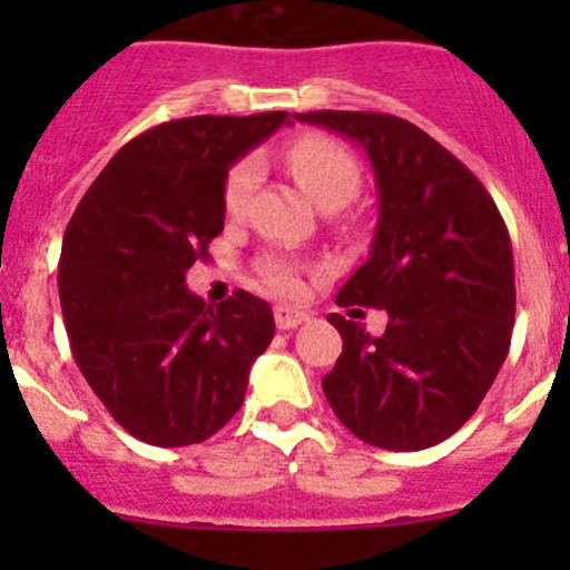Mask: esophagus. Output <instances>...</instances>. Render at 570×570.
I'll use <instances>...</instances> for the list:
<instances>
[{"mask_svg":"<svg viewBox=\"0 0 570 570\" xmlns=\"http://www.w3.org/2000/svg\"><path fill=\"white\" fill-rule=\"evenodd\" d=\"M275 325L281 327V331H292V327L303 325V322L308 320L306 312H301V308H292V306H275Z\"/></svg>","mask_w":570,"mask_h":570,"instance_id":"1","label":"esophagus"}]
</instances>
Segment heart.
<instances>
[{
  "instance_id": "1",
  "label": "heart",
  "mask_w": 570,
  "mask_h": 570,
  "mask_svg": "<svg viewBox=\"0 0 570 570\" xmlns=\"http://www.w3.org/2000/svg\"><path fill=\"white\" fill-rule=\"evenodd\" d=\"M286 168L306 189L308 198L325 212L347 206L361 187L358 159L327 137H301L292 142L286 148ZM258 178H262V163L256 157H245L234 165L226 178V189H223V206H226L228 217L243 215ZM256 273L275 292H295L301 284L297 267L284 256L258 258Z\"/></svg>"
}]
</instances>
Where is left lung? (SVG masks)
I'll list each match as a JSON object with an SVG mask.
<instances>
[{"instance_id":"1","label":"left lung","mask_w":570,"mask_h":570,"mask_svg":"<svg viewBox=\"0 0 570 570\" xmlns=\"http://www.w3.org/2000/svg\"><path fill=\"white\" fill-rule=\"evenodd\" d=\"M297 120L364 146L377 184L370 258L342 286L331 314L342 355L322 377L338 422L381 450L441 444L469 422L510 350L515 273L497 204L428 131L383 112H295ZM358 305L390 314L383 337Z\"/></svg>"}]
</instances>
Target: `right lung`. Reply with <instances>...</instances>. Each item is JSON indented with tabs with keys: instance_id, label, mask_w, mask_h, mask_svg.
I'll return each instance as SVG.
<instances>
[{
	"instance_id": "obj_1",
	"label": "right lung",
	"mask_w": 570,
	"mask_h": 570,
	"mask_svg": "<svg viewBox=\"0 0 570 570\" xmlns=\"http://www.w3.org/2000/svg\"><path fill=\"white\" fill-rule=\"evenodd\" d=\"M289 112L195 115L126 142L62 237L60 306L79 372L154 446L200 444L239 411L273 308L237 289L212 308L184 275L223 232L228 168Z\"/></svg>"
}]
</instances>
